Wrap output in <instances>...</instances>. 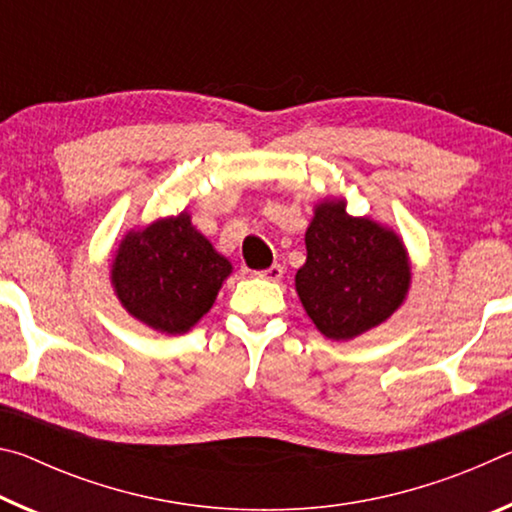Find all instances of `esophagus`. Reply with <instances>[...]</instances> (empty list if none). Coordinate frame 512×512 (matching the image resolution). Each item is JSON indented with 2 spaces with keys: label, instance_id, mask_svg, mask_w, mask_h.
Wrapping results in <instances>:
<instances>
[{
  "label": "esophagus",
  "instance_id": "1",
  "mask_svg": "<svg viewBox=\"0 0 512 512\" xmlns=\"http://www.w3.org/2000/svg\"><path fill=\"white\" fill-rule=\"evenodd\" d=\"M255 275H257V277H264V280L277 282V280H282V275H284V268H282L280 264H273V266H268L266 271H257Z\"/></svg>",
  "mask_w": 512,
  "mask_h": 512
}]
</instances>
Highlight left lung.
<instances>
[{
  "label": "left lung",
  "instance_id": "8db88e82",
  "mask_svg": "<svg viewBox=\"0 0 512 512\" xmlns=\"http://www.w3.org/2000/svg\"><path fill=\"white\" fill-rule=\"evenodd\" d=\"M305 246L296 291L325 339H357L406 302L413 266L402 235L372 216H352L343 196L314 205Z\"/></svg>",
  "mask_w": 512,
  "mask_h": 512
}]
</instances>
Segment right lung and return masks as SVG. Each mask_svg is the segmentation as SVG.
I'll list each match as a JSON object with an SVG mask.
<instances>
[{
  "mask_svg": "<svg viewBox=\"0 0 512 512\" xmlns=\"http://www.w3.org/2000/svg\"><path fill=\"white\" fill-rule=\"evenodd\" d=\"M232 273L187 210L131 228L112 255L110 284L128 316L160 334H187Z\"/></svg>",
  "mask_w": 512,
  "mask_h": 512,
  "instance_id": "obj_1",
  "label": "right lung"
}]
</instances>
